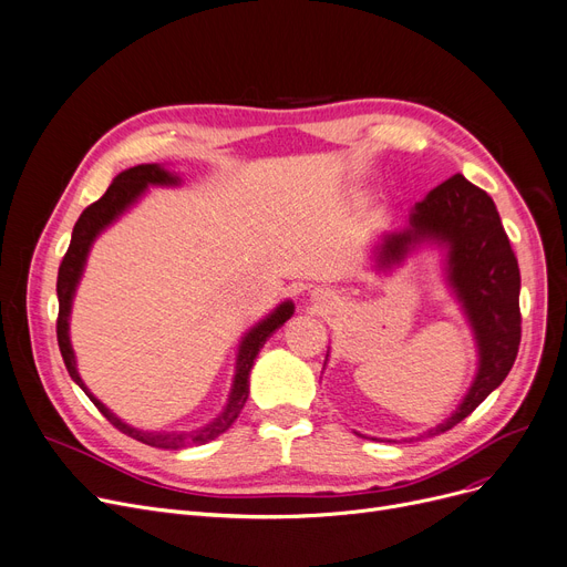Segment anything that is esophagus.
I'll use <instances>...</instances> for the list:
<instances>
[{
    "instance_id": "esophagus-1",
    "label": "esophagus",
    "mask_w": 567,
    "mask_h": 567,
    "mask_svg": "<svg viewBox=\"0 0 567 567\" xmlns=\"http://www.w3.org/2000/svg\"><path fill=\"white\" fill-rule=\"evenodd\" d=\"M313 298H316L318 302H320V300H322V302H328L330 292H328V290H322V288H316V290H313Z\"/></svg>"
}]
</instances>
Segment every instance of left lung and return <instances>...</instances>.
I'll list each match as a JSON object with an SVG mask.
<instances>
[{"label": "left lung", "instance_id": "8db88e82", "mask_svg": "<svg viewBox=\"0 0 567 567\" xmlns=\"http://www.w3.org/2000/svg\"><path fill=\"white\" fill-rule=\"evenodd\" d=\"M422 241L445 247L447 284L477 343L475 381L460 409L426 431L436 436L468 417L515 364L522 341V277L494 200L464 175H452L415 203L409 226L383 237L375 260L381 269H392Z\"/></svg>", "mask_w": 567, "mask_h": 567}]
</instances>
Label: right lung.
Here are the masks:
<instances>
[{
	"instance_id": "1",
	"label": "right lung",
	"mask_w": 567,
	"mask_h": 567,
	"mask_svg": "<svg viewBox=\"0 0 567 567\" xmlns=\"http://www.w3.org/2000/svg\"><path fill=\"white\" fill-rule=\"evenodd\" d=\"M179 182L182 179L175 173H168L164 166H158V164H141V166H133V168L120 173L113 179V184L107 186V192L96 203H92L83 214H80V219L73 226L69 251L64 254V260L60 265V275H58V300H60L58 343H60L69 375L80 388H83V392L92 399L94 406L107 417V422L117 426L122 434L136 439L145 445L164 447V450H179L186 445H205L224 434V431L237 420L239 411L245 409L247 396H249V371L254 367L256 355L260 353V348L295 311V305L290 300L281 302L272 313L265 316L245 337H241V343L237 350V364H235V381L230 388L226 409L219 417H214L209 424H205L196 431H186V434L182 431L179 434V431H143L136 426H128L115 413L107 411L103 403L87 390V385L83 383V379H80V373L75 369V355L71 348V339H69L71 305H73L78 281H80V277H83L87 254L94 245V239L115 219H120L133 203H138V198L147 192V186H177Z\"/></svg>"
}]
</instances>
